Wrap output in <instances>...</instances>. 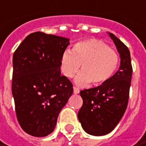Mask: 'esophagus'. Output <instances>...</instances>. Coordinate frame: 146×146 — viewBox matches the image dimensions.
<instances>
[{
  "mask_svg": "<svg viewBox=\"0 0 146 146\" xmlns=\"http://www.w3.org/2000/svg\"><path fill=\"white\" fill-rule=\"evenodd\" d=\"M79 93V90L78 88H76V87H74V94H77Z\"/></svg>",
  "mask_w": 146,
  "mask_h": 146,
  "instance_id": "obj_1",
  "label": "esophagus"
}]
</instances>
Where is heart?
Wrapping results in <instances>:
<instances>
[{
    "instance_id": "heart-1",
    "label": "heart",
    "mask_w": 146,
    "mask_h": 146,
    "mask_svg": "<svg viewBox=\"0 0 146 146\" xmlns=\"http://www.w3.org/2000/svg\"><path fill=\"white\" fill-rule=\"evenodd\" d=\"M119 63L117 52L103 41L90 39L75 44L73 50H66L60 59V70L67 78L78 72L75 83L80 86L91 83L100 86L109 80L116 71Z\"/></svg>"
}]
</instances>
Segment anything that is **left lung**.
I'll list each match as a JSON object with an SVG mask.
<instances>
[{
  "label": "left lung",
  "instance_id": "8db88e82",
  "mask_svg": "<svg viewBox=\"0 0 146 146\" xmlns=\"http://www.w3.org/2000/svg\"><path fill=\"white\" fill-rule=\"evenodd\" d=\"M107 33L119 53V68L104 84L80 91L83 103L78 113V118L84 131L93 136L109 133L121 121L128 104L132 78L128 48L113 33Z\"/></svg>",
  "mask_w": 146,
  "mask_h": 146
}]
</instances>
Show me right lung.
I'll use <instances>...</instances> for the list:
<instances>
[{
    "instance_id": "1",
    "label": "right lung",
    "mask_w": 146,
    "mask_h": 146,
    "mask_svg": "<svg viewBox=\"0 0 146 146\" xmlns=\"http://www.w3.org/2000/svg\"><path fill=\"white\" fill-rule=\"evenodd\" d=\"M70 40L36 32L21 42L13 57L12 93L17 120L24 131L48 136L73 93L72 84L61 75L60 59Z\"/></svg>"
}]
</instances>
